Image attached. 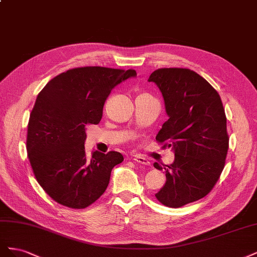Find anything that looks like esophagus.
Instances as JSON below:
<instances>
[{
    "instance_id": "obj_1",
    "label": "esophagus",
    "mask_w": 257,
    "mask_h": 257,
    "mask_svg": "<svg viewBox=\"0 0 257 257\" xmlns=\"http://www.w3.org/2000/svg\"><path fill=\"white\" fill-rule=\"evenodd\" d=\"M133 160H134L135 162L139 163V164H143V165H146V166H150V162L148 161L147 159L143 158V157H139V155H135Z\"/></svg>"
}]
</instances>
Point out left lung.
Here are the masks:
<instances>
[{"mask_svg":"<svg viewBox=\"0 0 257 257\" xmlns=\"http://www.w3.org/2000/svg\"><path fill=\"white\" fill-rule=\"evenodd\" d=\"M149 81L160 88L169 116L157 142L175 151L173 164H153L166 173V183L155 197L179 208L205 197L219 180L229 143L226 115L219 93L189 68H159Z\"/></svg>","mask_w":257,"mask_h":257,"instance_id":"1","label":"left lung"}]
</instances>
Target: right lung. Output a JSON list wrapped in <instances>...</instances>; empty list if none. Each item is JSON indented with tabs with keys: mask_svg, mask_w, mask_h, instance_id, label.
I'll return each instance as SVG.
<instances>
[{
	"mask_svg": "<svg viewBox=\"0 0 257 257\" xmlns=\"http://www.w3.org/2000/svg\"><path fill=\"white\" fill-rule=\"evenodd\" d=\"M135 76L132 68L76 67L54 77L38 93L28 124L27 152L37 182L58 204L83 209L106 191L123 155L94 151L89 160L85 126L99 123L111 90Z\"/></svg>",
	"mask_w": 257,
	"mask_h": 257,
	"instance_id": "right-lung-1",
	"label": "right lung"
}]
</instances>
